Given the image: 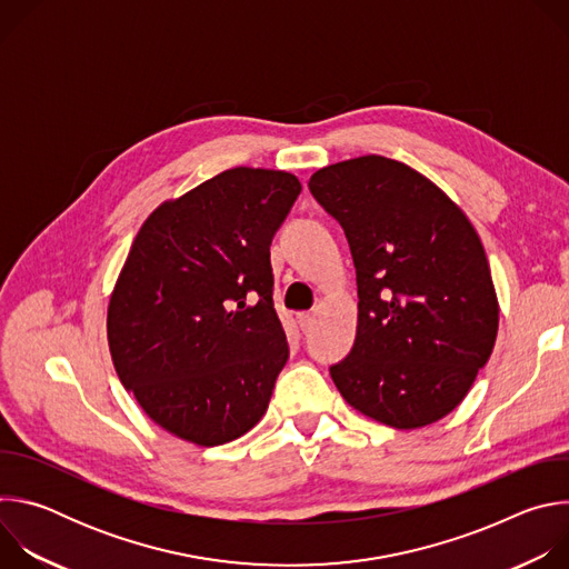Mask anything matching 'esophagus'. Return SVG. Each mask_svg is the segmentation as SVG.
<instances>
[{
    "label": "esophagus",
    "mask_w": 569,
    "mask_h": 569,
    "mask_svg": "<svg viewBox=\"0 0 569 569\" xmlns=\"http://www.w3.org/2000/svg\"><path fill=\"white\" fill-rule=\"evenodd\" d=\"M312 321H315L312 312H297V323H299L301 331H308L312 327Z\"/></svg>",
    "instance_id": "esophagus-1"
}]
</instances>
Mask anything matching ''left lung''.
Masks as SVG:
<instances>
[{
	"label": "left lung",
	"mask_w": 569,
	"mask_h": 569,
	"mask_svg": "<svg viewBox=\"0 0 569 569\" xmlns=\"http://www.w3.org/2000/svg\"><path fill=\"white\" fill-rule=\"evenodd\" d=\"M310 193L345 229L358 331L331 367L342 398L396 430L448 417L491 358L500 303L481 240L432 180L365 154L312 173Z\"/></svg>",
	"instance_id": "left-lung-1"
}]
</instances>
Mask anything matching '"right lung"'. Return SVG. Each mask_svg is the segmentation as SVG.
Returning a JSON list of instances; mask_svg holds the SVG:
<instances>
[{
  "mask_svg": "<svg viewBox=\"0 0 569 569\" xmlns=\"http://www.w3.org/2000/svg\"><path fill=\"white\" fill-rule=\"evenodd\" d=\"M299 193L292 173L229 169L161 202L134 236L108 345L123 387L173 437L222 446L266 415L288 360L270 242Z\"/></svg>",
  "mask_w": 569,
  "mask_h": 569,
  "instance_id": "add662e5",
  "label": "right lung"
}]
</instances>
